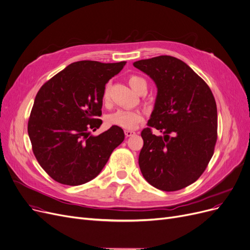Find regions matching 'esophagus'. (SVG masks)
Instances as JSON below:
<instances>
[{
  "label": "esophagus",
  "mask_w": 250,
  "mask_h": 250,
  "mask_svg": "<svg viewBox=\"0 0 250 250\" xmlns=\"http://www.w3.org/2000/svg\"><path fill=\"white\" fill-rule=\"evenodd\" d=\"M125 136L128 138V137H133L134 135H136V132H135V131H132V129H125Z\"/></svg>",
  "instance_id": "esophagus-1"
}]
</instances>
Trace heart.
Returning a JSON list of instances; mask_svg holds the SVG:
<instances>
[{"mask_svg": "<svg viewBox=\"0 0 250 250\" xmlns=\"http://www.w3.org/2000/svg\"><path fill=\"white\" fill-rule=\"evenodd\" d=\"M127 82L135 92L139 93L141 91H146L147 83L142 77H139V75H136V74L129 75ZM102 100L103 102H107L109 100V84H107L104 88V91L102 94ZM143 121H144L143 114L138 110L118 109L107 116L108 125L119 126L125 129H134L138 127V125L141 123H143Z\"/></svg>", "mask_w": 250, "mask_h": 250, "instance_id": "heart-1", "label": "heart"}]
</instances>
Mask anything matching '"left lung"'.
<instances>
[{"mask_svg":"<svg viewBox=\"0 0 250 250\" xmlns=\"http://www.w3.org/2000/svg\"><path fill=\"white\" fill-rule=\"evenodd\" d=\"M134 66L157 86L154 110L141 136L139 167L145 180L162 191H178L197 181L211 159L218 139V111L211 90L182 60L167 55L139 60ZM156 128L164 135L155 136Z\"/></svg>","mask_w":250,"mask_h":250,"instance_id":"1","label":"left lung"}]
</instances>
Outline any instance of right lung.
I'll list each match as a JSON object with an SVG mask.
<instances>
[{"mask_svg":"<svg viewBox=\"0 0 250 250\" xmlns=\"http://www.w3.org/2000/svg\"><path fill=\"white\" fill-rule=\"evenodd\" d=\"M125 61L73 62L39 90L27 132L32 152L48 175L63 185L78 186L99 175L112 151L123 143L122 127L92 136L102 125L105 84Z\"/></svg>","mask_w":250,"mask_h":250,"instance_id":"obj_1","label":"right lung"}]
</instances>
